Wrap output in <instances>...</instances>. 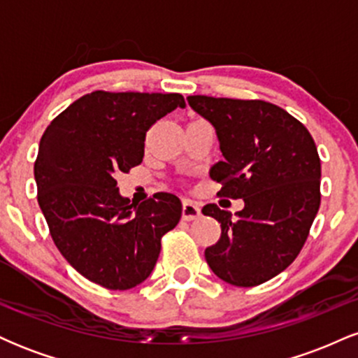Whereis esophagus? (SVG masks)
Wrapping results in <instances>:
<instances>
[{
    "instance_id": "esophagus-1",
    "label": "esophagus",
    "mask_w": 358,
    "mask_h": 358,
    "mask_svg": "<svg viewBox=\"0 0 358 358\" xmlns=\"http://www.w3.org/2000/svg\"><path fill=\"white\" fill-rule=\"evenodd\" d=\"M182 217L185 220H195L200 217V207L192 200H183Z\"/></svg>"
}]
</instances>
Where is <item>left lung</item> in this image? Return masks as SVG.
Listing matches in <instances>:
<instances>
[{
  "instance_id": "8db88e82",
  "label": "left lung",
  "mask_w": 358,
  "mask_h": 358,
  "mask_svg": "<svg viewBox=\"0 0 358 358\" xmlns=\"http://www.w3.org/2000/svg\"><path fill=\"white\" fill-rule=\"evenodd\" d=\"M187 101L219 136L224 162L210 170L222 183L219 195L244 200L236 215L215 203L202 208L222 229L217 244L205 249L207 264L229 285H262L282 273L308 239L322 200L318 150L305 124L271 102Z\"/></svg>"
}]
</instances>
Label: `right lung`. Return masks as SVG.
I'll return each instance as SVG.
<instances>
[{
  "instance_id": "right-lung-1",
  "label": "right lung",
  "mask_w": 358,
  "mask_h": 358,
  "mask_svg": "<svg viewBox=\"0 0 358 358\" xmlns=\"http://www.w3.org/2000/svg\"><path fill=\"white\" fill-rule=\"evenodd\" d=\"M176 108L182 94L94 90L45 129L36 199L57 249L96 285L124 291L145 281L182 217L178 196L158 192L134 205L116 180L143 162L148 129Z\"/></svg>"
}]
</instances>
